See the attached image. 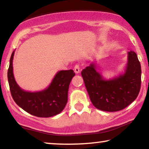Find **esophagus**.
I'll return each instance as SVG.
<instances>
[{
    "instance_id": "34e87169",
    "label": "esophagus",
    "mask_w": 149,
    "mask_h": 149,
    "mask_svg": "<svg viewBox=\"0 0 149 149\" xmlns=\"http://www.w3.org/2000/svg\"><path fill=\"white\" fill-rule=\"evenodd\" d=\"M74 71L75 73H77V74H78V73L80 72V66H79V64L75 65L74 68Z\"/></svg>"
}]
</instances>
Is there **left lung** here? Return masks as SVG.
<instances>
[{
  "mask_svg": "<svg viewBox=\"0 0 149 149\" xmlns=\"http://www.w3.org/2000/svg\"><path fill=\"white\" fill-rule=\"evenodd\" d=\"M93 105L103 111L115 112L125 109L135 100L141 85V66L136 54L127 52L125 71L117 77L106 79L91 63L81 72Z\"/></svg>",
  "mask_w": 149,
  "mask_h": 149,
  "instance_id": "8db88e82",
  "label": "left lung"
}]
</instances>
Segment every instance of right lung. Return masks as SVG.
I'll use <instances>...</instances> for the list:
<instances>
[{
  "label": "right lung",
  "instance_id": "add662e5",
  "mask_svg": "<svg viewBox=\"0 0 149 149\" xmlns=\"http://www.w3.org/2000/svg\"><path fill=\"white\" fill-rule=\"evenodd\" d=\"M15 51L9 61L7 77L10 91L15 102L20 108L38 117H50L64 110L68 101L69 85L75 73L72 70L58 71L48 87L40 91L30 92L22 89L14 78L13 60Z\"/></svg>",
  "mask_w": 149,
  "mask_h": 149
}]
</instances>
